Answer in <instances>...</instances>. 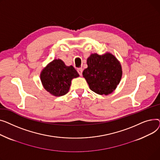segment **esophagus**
Masks as SVG:
<instances>
[{
    "label": "esophagus",
    "mask_w": 160,
    "mask_h": 160,
    "mask_svg": "<svg viewBox=\"0 0 160 160\" xmlns=\"http://www.w3.org/2000/svg\"><path fill=\"white\" fill-rule=\"evenodd\" d=\"M78 72L79 73V74L80 76H82V69L81 68H78Z\"/></svg>",
    "instance_id": "34e87169"
}]
</instances>
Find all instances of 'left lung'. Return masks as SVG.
<instances>
[{"mask_svg":"<svg viewBox=\"0 0 160 160\" xmlns=\"http://www.w3.org/2000/svg\"><path fill=\"white\" fill-rule=\"evenodd\" d=\"M88 67L82 72L90 89L99 95H108L119 84L123 71L120 62L110 52L102 55L92 53L88 58Z\"/></svg>","mask_w":160,"mask_h":160,"instance_id":"obj_1","label":"left lung"}]
</instances>
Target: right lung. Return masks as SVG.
<instances>
[{
    "label": "right lung",
    "instance_id": "add662e5",
    "mask_svg": "<svg viewBox=\"0 0 160 160\" xmlns=\"http://www.w3.org/2000/svg\"><path fill=\"white\" fill-rule=\"evenodd\" d=\"M79 76L73 66H67L61 59H55L42 70L40 79L47 92L53 96L59 97L68 92L72 80Z\"/></svg>",
    "mask_w": 160,
    "mask_h": 160
}]
</instances>
